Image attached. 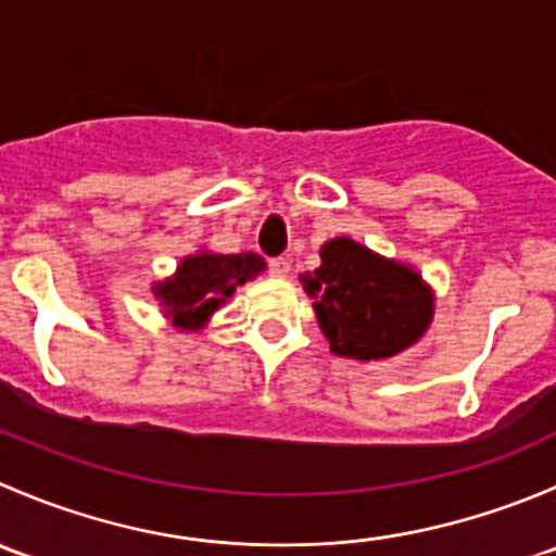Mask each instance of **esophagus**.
I'll return each instance as SVG.
<instances>
[{"label": "esophagus", "instance_id": "1", "mask_svg": "<svg viewBox=\"0 0 556 556\" xmlns=\"http://www.w3.org/2000/svg\"><path fill=\"white\" fill-rule=\"evenodd\" d=\"M268 274H271V277H277V279L288 277V274H290L288 257H271V261H268Z\"/></svg>", "mask_w": 556, "mask_h": 556}]
</instances>
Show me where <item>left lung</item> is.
Listing matches in <instances>:
<instances>
[{
  "instance_id": "8db88e82",
  "label": "left lung",
  "mask_w": 556,
  "mask_h": 556,
  "mask_svg": "<svg viewBox=\"0 0 556 556\" xmlns=\"http://www.w3.org/2000/svg\"><path fill=\"white\" fill-rule=\"evenodd\" d=\"M323 266L304 277L319 328L341 357L379 361L412 346L433 317L419 274L374 255L352 239L323 247Z\"/></svg>"
}]
</instances>
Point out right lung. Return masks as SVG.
I'll return each mask as SVG.
<instances>
[{
	"mask_svg": "<svg viewBox=\"0 0 556 556\" xmlns=\"http://www.w3.org/2000/svg\"><path fill=\"white\" fill-rule=\"evenodd\" d=\"M263 268H266L263 257L252 252H242V255L201 252V255L185 257L177 274L164 285H155V295L174 325L193 330L204 325L217 306L226 304V299H231L239 285L261 274Z\"/></svg>",
	"mask_w": 556,
	"mask_h": 556,
	"instance_id": "add662e5",
	"label": "right lung"
}]
</instances>
